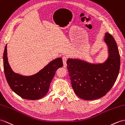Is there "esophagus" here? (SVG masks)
<instances>
[{"label":"esophagus","mask_w":125,"mask_h":125,"mask_svg":"<svg viewBox=\"0 0 125 125\" xmlns=\"http://www.w3.org/2000/svg\"><path fill=\"white\" fill-rule=\"evenodd\" d=\"M67 58L66 56H63L62 57V62L63 63V67L65 68H67Z\"/></svg>","instance_id":"esophagus-1"}]
</instances>
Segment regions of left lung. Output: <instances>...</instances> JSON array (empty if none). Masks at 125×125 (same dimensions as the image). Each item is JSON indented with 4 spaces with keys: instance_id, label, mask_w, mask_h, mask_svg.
<instances>
[{
    "instance_id": "8db88e82",
    "label": "left lung",
    "mask_w": 125,
    "mask_h": 125,
    "mask_svg": "<svg viewBox=\"0 0 125 125\" xmlns=\"http://www.w3.org/2000/svg\"><path fill=\"white\" fill-rule=\"evenodd\" d=\"M104 41L108 56L102 63H92L80 58H68L67 69L75 94L85 100L104 96L114 85L119 72L120 54L111 35L105 33Z\"/></svg>"
}]
</instances>
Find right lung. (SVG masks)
Instances as JSON below:
<instances>
[{"instance_id": "add662e5", "label": "right lung", "mask_w": 125, "mask_h": 125, "mask_svg": "<svg viewBox=\"0 0 125 125\" xmlns=\"http://www.w3.org/2000/svg\"><path fill=\"white\" fill-rule=\"evenodd\" d=\"M7 51L6 44L3 55V65L5 77L11 89L24 99L35 100L44 97L48 92L56 71L63 66L62 58L52 60L35 74L24 76L12 70L8 62Z\"/></svg>"}]
</instances>
